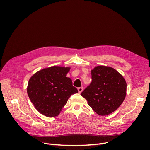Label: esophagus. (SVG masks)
<instances>
[{
  "label": "esophagus",
  "mask_w": 150,
  "mask_h": 150,
  "mask_svg": "<svg viewBox=\"0 0 150 150\" xmlns=\"http://www.w3.org/2000/svg\"><path fill=\"white\" fill-rule=\"evenodd\" d=\"M83 89H84L83 87H80V88H78V92H79L80 93H81V92H83Z\"/></svg>",
  "instance_id": "esophagus-1"
}]
</instances>
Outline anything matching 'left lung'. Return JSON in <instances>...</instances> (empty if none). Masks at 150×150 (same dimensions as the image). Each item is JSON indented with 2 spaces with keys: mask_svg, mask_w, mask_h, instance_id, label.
Returning <instances> with one entry per match:
<instances>
[{
  "mask_svg": "<svg viewBox=\"0 0 150 150\" xmlns=\"http://www.w3.org/2000/svg\"><path fill=\"white\" fill-rule=\"evenodd\" d=\"M92 83L81 93L98 115H107L119 108L127 95V82L114 68L97 66L91 70Z\"/></svg>",
  "mask_w": 150,
  "mask_h": 150,
  "instance_id": "obj_1",
  "label": "left lung"
}]
</instances>
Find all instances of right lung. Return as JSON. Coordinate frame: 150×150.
<instances>
[{"mask_svg":"<svg viewBox=\"0 0 150 150\" xmlns=\"http://www.w3.org/2000/svg\"><path fill=\"white\" fill-rule=\"evenodd\" d=\"M70 67L51 66L38 71L29 79L27 91L37 111L53 117L58 115L72 94L78 90L66 75Z\"/></svg>","mask_w":150,"mask_h":150,"instance_id":"1","label":"right lung"}]
</instances>
